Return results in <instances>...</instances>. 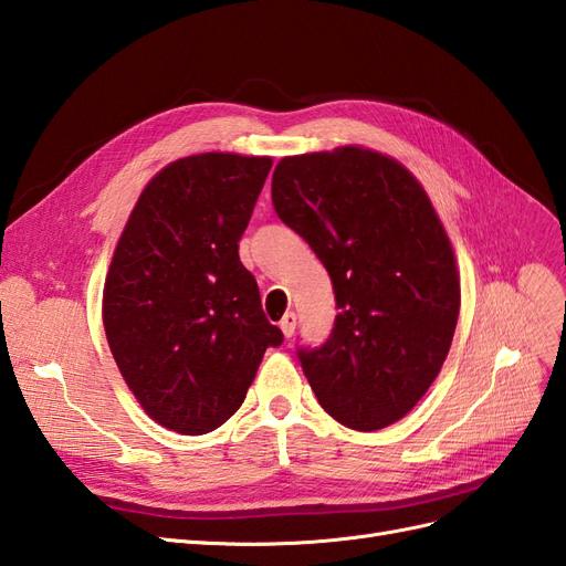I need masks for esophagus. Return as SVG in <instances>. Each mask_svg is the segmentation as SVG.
I'll return each instance as SVG.
<instances>
[{"mask_svg":"<svg viewBox=\"0 0 566 566\" xmlns=\"http://www.w3.org/2000/svg\"><path fill=\"white\" fill-rule=\"evenodd\" d=\"M295 325H297V314L295 312H285V316L281 318V331L285 337L295 335Z\"/></svg>","mask_w":566,"mask_h":566,"instance_id":"obj_1","label":"esophagus"}]
</instances>
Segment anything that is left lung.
Segmentation results:
<instances>
[{
  "instance_id": "obj_1",
  "label": "left lung",
  "mask_w": 566,
  "mask_h": 566,
  "mask_svg": "<svg viewBox=\"0 0 566 566\" xmlns=\"http://www.w3.org/2000/svg\"><path fill=\"white\" fill-rule=\"evenodd\" d=\"M283 224L328 269L339 314L300 364L318 403L358 432L401 420L447 361L460 276L430 196L364 146L287 156L271 181Z\"/></svg>"
}]
</instances>
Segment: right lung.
Wrapping results in <instances>:
<instances>
[{
  "label": "right lung",
  "mask_w": 566,
  "mask_h": 566,
  "mask_svg": "<svg viewBox=\"0 0 566 566\" xmlns=\"http://www.w3.org/2000/svg\"><path fill=\"white\" fill-rule=\"evenodd\" d=\"M271 158L198 153L136 200L104 285V328L136 401L158 424L205 434L241 408L283 333L238 256Z\"/></svg>",
  "instance_id": "1"
}]
</instances>
